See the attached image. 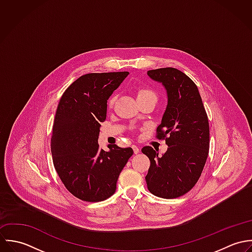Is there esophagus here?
Wrapping results in <instances>:
<instances>
[{
    "label": "esophagus",
    "instance_id": "esophagus-1",
    "mask_svg": "<svg viewBox=\"0 0 252 252\" xmlns=\"http://www.w3.org/2000/svg\"><path fill=\"white\" fill-rule=\"evenodd\" d=\"M132 148H133L135 154H138V153L140 152V148H139L137 145H132Z\"/></svg>",
    "mask_w": 252,
    "mask_h": 252
}]
</instances>
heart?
Instances as JSON below:
<instances>
[{"mask_svg":"<svg viewBox=\"0 0 252 252\" xmlns=\"http://www.w3.org/2000/svg\"><path fill=\"white\" fill-rule=\"evenodd\" d=\"M137 98L139 99H145V98H153L155 100H157V96L155 94V92L147 87H140L137 91ZM114 102V98H111L108 102V106L111 107L113 105Z\"/></svg>","mask_w":252,"mask_h":252,"instance_id":"1","label":"heart"}]
</instances>
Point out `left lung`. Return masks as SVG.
<instances>
[{
	"label": "left lung",
	"instance_id": "1",
	"mask_svg": "<svg viewBox=\"0 0 252 252\" xmlns=\"http://www.w3.org/2000/svg\"><path fill=\"white\" fill-rule=\"evenodd\" d=\"M167 90L168 105L156 138L165 140L167 151L144 146L150 160L145 177L148 190L155 196L174 199L190 191L201 177L210 148L209 119L198 87L184 72L175 68L148 71Z\"/></svg>",
	"mask_w": 252,
	"mask_h": 252
}]
</instances>
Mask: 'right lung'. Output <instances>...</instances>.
I'll return each instance as SVG.
<instances>
[{
  "instance_id": "right-lung-1",
  "label": "right lung",
  "mask_w": 252,
  "mask_h": 252,
  "mask_svg": "<svg viewBox=\"0 0 252 252\" xmlns=\"http://www.w3.org/2000/svg\"><path fill=\"white\" fill-rule=\"evenodd\" d=\"M128 72L87 73L66 89L58 104L51 137L54 168L65 187L85 202H101L114 194L118 177L134 151L111 145L99 148L101 122L108 98Z\"/></svg>"
}]
</instances>
